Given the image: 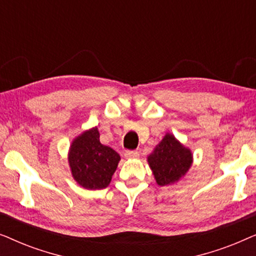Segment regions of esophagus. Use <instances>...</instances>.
Segmentation results:
<instances>
[{"label":"esophagus","mask_w":256,"mask_h":256,"mask_svg":"<svg viewBox=\"0 0 256 256\" xmlns=\"http://www.w3.org/2000/svg\"><path fill=\"white\" fill-rule=\"evenodd\" d=\"M124 157H126V158H128V160L138 158V152H135V150H128V152H124Z\"/></svg>","instance_id":"esophagus-1"}]
</instances>
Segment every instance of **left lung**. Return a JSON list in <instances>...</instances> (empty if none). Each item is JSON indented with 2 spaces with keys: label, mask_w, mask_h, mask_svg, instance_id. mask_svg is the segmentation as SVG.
<instances>
[{
  "label": "left lung",
  "mask_w": 256,
  "mask_h": 256,
  "mask_svg": "<svg viewBox=\"0 0 256 256\" xmlns=\"http://www.w3.org/2000/svg\"><path fill=\"white\" fill-rule=\"evenodd\" d=\"M146 160L157 185L169 186L176 184L188 174L194 163V154L174 134L166 132Z\"/></svg>",
  "instance_id": "left-lung-1"
}]
</instances>
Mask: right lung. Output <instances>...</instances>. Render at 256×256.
Returning <instances> with one entry per match:
<instances>
[{
    "instance_id": "1",
    "label": "right lung",
    "mask_w": 256,
    "mask_h": 256,
    "mask_svg": "<svg viewBox=\"0 0 256 256\" xmlns=\"http://www.w3.org/2000/svg\"><path fill=\"white\" fill-rule=\"evenodd\" d=\"M68 158L76 184L87 190H101L110 185L121 157L100 142L98 127H93L73 138Z\"/></svg>"
}]
</instances>
